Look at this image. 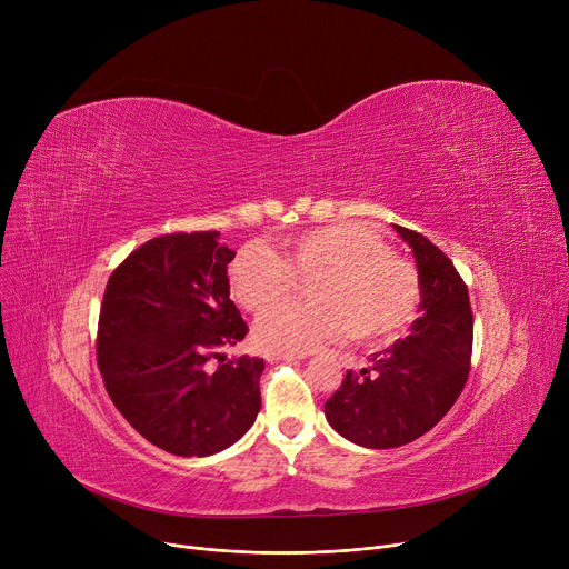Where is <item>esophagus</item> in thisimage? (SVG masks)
Here are the masks:
<instances>
[{
	"label": "esophagus",
	"instance_id": "esophagus-1",
	"mask_svg": "<svg viewBox=\"0 0 569 569\" xmlns=\"http://www.w3.org/2000/svg\"><path fill=\"white\" fill-rule=\"evenodd\" d=\"M305 352H264V360H269V362H281V360H286V362H292V360H305Z\"/></svg>",
	"mask_w": 569,
	"mask_h": 569
}]
</instances>
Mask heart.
<instances>
[{"mask_svg": "<svg viewBox=\"0 0 569 569\" xmlns=\"http://www.w3.org/2000/svg\"><path fill=\"white\" fill-rule=\"evenodd\" d=\"M312 279L311 306H282L297 280ZM230 292L249 313H267L256 339L272 352H309L350 332L360 343H390L417 318L422 281L365 223H330L281 239V256L264 244L239 249L228 267Z\"/></svg>", "mask_w": 569, "mask_h": 569, "instance_id": "obj_1", "label": "heart"}]
</instances>
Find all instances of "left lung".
Here are the masks:
<instances>
[{"label":"left lung","mask_w":569,"mask_h":569,"mask_svg":"<svg viewBox=\"0 0 569 569\" xmlns=\"http://www.w3.org/2000/svg\"><path fill=\"white\" fill-rule=\"evenodd\" d=\"M395 228L415 253L422 316L406 339L376 352L369 369L348 371L325 401L332 429L371 450H390L433 429L459 399L472 355V309L457 267L422 232Z\"/></svg>","instance_id":"8db88e82"}]
</instances>
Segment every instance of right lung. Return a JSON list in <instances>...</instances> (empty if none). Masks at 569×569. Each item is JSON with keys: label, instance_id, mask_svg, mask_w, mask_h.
Wrapping results in <instances>:
<instances>
[{"label": "right lung", "instance_id": "right-lung-1", "mask_svg": "<svg viewBox=\"0 0 569 569\" xmlns=\"http://www.w3.org/2000/svg\"><path fill=\"white\" fill-rule=\"evenodd\" d=\"M219 232H170L131 251L108 279L97 332L103 385L127 422L177 457L217 455L260 410L258 357L206 362L249 332L230 300Z\"/></svg>", "mask_w": 569, "mask_h": 569}]
</instances>
